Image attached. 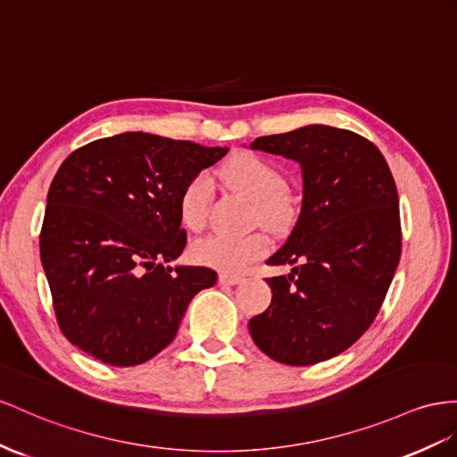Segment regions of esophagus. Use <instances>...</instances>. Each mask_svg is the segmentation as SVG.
Segmentation results:
<instances>
[{"mask_svg": "<svg viewBox=\"0 0 457 457\" xmlns=\"http://www.w3.org/2000/svg\"><path fill=\"white\" fill-rule=\"evenodd\" d=\"M220 284H226V286H237L243 282V278L237 274H228V272H221L218 278Z\"/></svg>", "mask_w": 457, "mask_h": 457, "instance_id": "34e87169", "label": "esophagus"}]
</instances>
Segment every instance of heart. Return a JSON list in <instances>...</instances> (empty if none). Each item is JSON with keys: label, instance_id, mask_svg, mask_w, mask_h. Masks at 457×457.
<instances>
[{"label": "heart", "instance_id": "b5f03b06", "mask_svg": "<svg viewBox=\"0 0 457 457\" xmlns=\"http://www.w3.org/2000/svg\"><path fill=\"white\" fill-rule=\"evenodd\" d=\"M218 178L256 203L261 218L268 224H276L286 216L287 204L282 195L286 179L272 162L241 152L218 170ZM210 198H212V183L204 173L196 175L183 187L179 218L187 229L201 231L204 228ZM268 249H270V241L261 231H253L247 236L212 233L193 245V259L198 264L216 268L221 272H243L264 256Z\"/></svg>", "mask_w": 457, "mask_h": 457}]
</instances>
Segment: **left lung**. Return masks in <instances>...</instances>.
<instances>
[{
  "label": "left lung",
  "mask_w": 457,
  "mask_h": 457,
  "mask_svg": "<svg viewBox=\"0 0 457 457\" xmlns=\"http://www.w3.org/2000/svg\"><path fill=\"white\" fill-rule=\"evenodd\" d=\"M253 150L301 166V212L266 262L294 266L266 278L272 303L249 320L262 353L291 367L340 355L369 330L402 253L400 201L380 150L347 129L305 125L259 137Z\"/></svg>",
  "instance_id": "left-lung-1"
}]
</instances>
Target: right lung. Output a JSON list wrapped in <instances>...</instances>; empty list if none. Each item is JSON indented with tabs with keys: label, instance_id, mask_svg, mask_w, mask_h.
<instances>
[{
	"label": "right lung",
	"instance_id": "add662e5",
	"mask_svg": "<svg viewBox=\"0 0 457 457\" xmlns=\"http://www.w3.org/2000/svg\"><path fill=\"white\" fill-rule=\"evenodd\" d=\"M228 150L137 131L62 163L40 259L69 342L112 367L140 365L173 342L191 299L218 279L206 266H168L187 241L179 196Z\"/></svg>",
	"mask_w": 457,
	"mask_h": 457
}]
</instances>
